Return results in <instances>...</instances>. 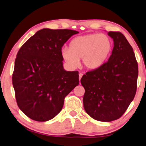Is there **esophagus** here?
I'll return each mask as SVG.
<instances>
[{"instance_id":"obj_1","label":"esophagus","mask_w":146,"mask_h":146,"mask_svg":"<svg viewBox=\"0 0 146 146\" xmlns=\"http://www.w3.org/2000/svg\"><path fill=\"white\" fill-rule=\"evenodd\" d=\"M82 76H83V73H80L79 74V81H80V80H81V77H82Z\"/></svg>"}]
</instances>
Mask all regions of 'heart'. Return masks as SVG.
Segmentation results:
<instances>
[{"instance_id":"b5f03b06","label":"heart","mask_w":146,"mask_h":146,"mask_svg":"<svg viewBox=\"0 0 146 146\" xmlns=\"http://www.w3.org/2000/svg\"><path fill=\"white\" fill-rule=\"evenodd\" d=\"M113 46L111 38L106 34L91 33L78 36L70 42L69 48L64 47L61 55L71 68L79 65V59L87 69L100 67L110 56Z\"/></svg>"}]
</instances>
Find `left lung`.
Here are the masks:
<instances>
[{
	"label": "left lung",
	"instance_id": "1",
	"mask_svg": "<svg viewBox=\"0 0 146 146\" xmlns=\"http://www.w3.org/2000/svg\"><path fill=\"white\" fill-rule=\"evenodd\" d=\"M113 48L108 62L81 79L83 107L94 119L110 122L121 117L135 97L138 65L131 46L121 33L108 32Z\"/></svg>",
	"mask_w": 146,
	"mask_h": 146
}]
</instances>
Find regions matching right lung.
<instances>
[{
    "mask_svg": "<svg viewBox=\"0 0 146 146\" xmlns=\"http://www.w3.org/2000/svg\"><path fill=\"white\" fill-rule=\"evenodd\" d=\"M78 33L42 29L19 49L13 85L19 108L31 119H53L61 111L65 97L79 85L78 71H65L61 55L63 44Z\"/></svg>",
    "mask_w": 146,
    "mask_h": 146,
    "instance_id": "1",
    "label": "right lung"
}]
</instances>
